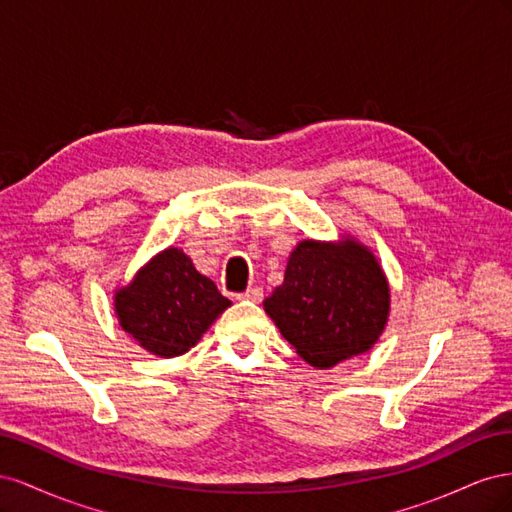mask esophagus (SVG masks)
<instances>
[{
	"mask_svg": "<svg viewBox=\"0 0 512 512\" xmlns=\"http://www.w3.org/2000/svg\"><path fill=\"white\" fill-rule=\"evenodd\" d=\"M237 299H245V301H254V303H258V301H262V288H258V286H252V288H247L245 292H241V294H237Z\"/></svg>",
	"mask_w": 512,
	"mask_h": 512,
	"instance_id": "esophagus-1",
	"label": "esophagus"
}]
</instances>
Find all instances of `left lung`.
<instances>
[{"label": "left lung", "mask_w": 512, "mask_h": 512, "mask_svg": "<svg viewBox=\"0 0 512 512\" xmlns=\"http://www.w3.org/2000/svg\"><path fill=\"white\" fill-rule=\"evenodd\" d=\"M262 305L303 361L329 369L378 342L389 320L391 290L363 243L305 239L288 258L284 284Z\"/></svg>", "instance_id": "8db88e82"}]
</instances>
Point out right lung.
<instances>
[{
    "instance_id": "obj_1",
    "label": "right lung",
    "mask_w": 512,
    "mask_h": 512,
    "mask_svg": "<svg viewBox=\"0 0 512 512\" xmlns=\"http://www.w3.org/2000/svg\"><path fill=\"white\" fill-rule=\"evenodd\" d=\"M226 307L230 301L179 247H166L115 290L119 327L164 359L194 348Z\"/></svg>"
}]
</instances>
